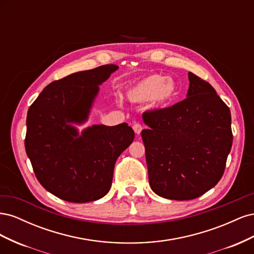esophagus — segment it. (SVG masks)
<instances>
[{
	"label": "esophagus",
	"mask_w": 254,
	"mask_h": 254,
	"mask_svg": "<svg viewBox=\"0 0 254 254\" xmlns=\"http://www.w3.org/2000/svg\"><path fill=\"white\" fill-rule=\"evenodd\" d=\"M132 128H133L134 132H135L136 134H140V133H141V131H142V129H143L142 125H141V124H139V123H134V124L132 125Z\"/></svg>",
	"instance_id": "obj_1"
}]
</instances>
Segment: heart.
Masks as SVG:
<instances>
[{
  "label": "heart",
  "mask_w": 254,
  "mask_h": 254,
  "mask_svg": "<svg viewBox=\"0 0 254 254\" xmlns=\"http://www.w3.org/2000/svg\"><path fill=\"white\" fill-rule=\"evenodd\" d=\"M178 84L164 75L152 74L142 79L128 91L130 101L135 103L153 99L157 105L166 106L178 95Z\"/></svg>",
  "instance_id": "b5f03b06"
}]
</instances>
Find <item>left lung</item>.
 Segmentation results:
<instances>
[{
	"mask_svg": "<svg viewBox=\"0 0 254 254\" xmlns=\"http://www.w3.org/2000/svg\"><path fill=\"white\" fill-rule=\"evenodd\" d=\"M188 97L143 113L149 186L173 200H190L214 188L232 147L231 112L211 84L189 72Z\"/></svg>",
	"mask_w": 254,
	"mask_h": 254,
	"instance_id": "8db88e82",
	"label": "left lung"
}]
</instances>
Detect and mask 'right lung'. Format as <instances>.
<instances>
[{"label": "right lung", "instance_id": "1", "mask_svg": "<svg viewBox=\"0 0 254 254\" xmlns=\"http://www.w3.org/2000/svg\"><path fill=\"white\" fill-rule=\"evenodd\" d=\"M119 68L105 64L51 82L30 105L25 150L41 186L68 202H90L108 193L115 161L134 139L126 123L93 125L81 135L71 124H81L98 84Z\"/></svg>", "mask_w": 254, "mask_h": 254}]
</instances>
